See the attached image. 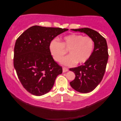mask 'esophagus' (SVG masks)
<instances>
[{
    "label": "esophagus",
    "instance_id": "34e87169",
    "mask_svg": "<svg viewBox=\"0 0 121 121\" xmlns=\"http://www.w3.org/2000/svg\"><path fill=\"white\" fill-rule=\"evenodd\" d=\"M68 69L65 67H63V72L65 73V72H68Z\"/></svg>",
    "mask_w": 121,
    "mask_h": 121
}]
</instances>
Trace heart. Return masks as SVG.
<instances>
[{
    "mask_svg": "<svg viewBox=\"0 0 121 121\" xmlns=\"http://www.w3.org/2000/svg\"><path fill=\"white\" fill-rule=\"evenodd\" d=\"M93 39L89 36L79 34H71L63 37L62 42L53 39L50 42L49 50L56 62H60L67 53L65 49H69L70 55L62 59V63L72 66L77 62L85 63L90 58L94 50Z\"/></svg>",
    "mask_w": 121,
    "mask_h": 121,
    "instance_id": "heart-1",
    "label": "heart"
}]
</instances>
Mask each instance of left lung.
I'll list each match as a JSON object with an SVG mask.
<instances>
[{
	"instance_id": "obj_1",
	"label": "left lung",
	"mask_w": 121,
	"mask_h": 121,
	"mask_svg": "<svg viewBox=\"0 0 121 121\" xmlns=\"http://www.w3.org/2000/svg\"><path fill=\"white\" fill-rule=\"evenodd\" d=\"M84 32L93 39L94 48L90 58L83 65L70 68L75 78L70 82L73 89L81 93L92 91L101 82L108 58L107 42L103 36L89 28L72 29Z\"/></svg>"
}]
</instances>
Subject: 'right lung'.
<instances>
[{
	"label": "right lung",
	"mask_w": 121,
	"mask_h": 121,
	"mask_svg": "<svg viewBox=\"0 0 121 121\" xmlns=\"http://www.w3.org/2000/svg\"><path fill=\"white\" fill-rule=\"evenodd\" d=\"M68 30L59 27L33 26L16 39L14 66L21 84L36 96L48 92L62 68L54 60L49 50L50 42Z\"/></svg>",
	"instance_id": "right-lung-1"
}]
</instances>
